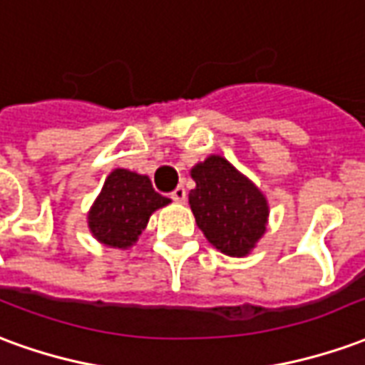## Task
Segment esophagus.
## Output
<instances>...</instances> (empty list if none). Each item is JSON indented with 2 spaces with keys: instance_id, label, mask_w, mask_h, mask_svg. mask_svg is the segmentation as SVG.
<instances>
[{
  "instance_id": "1",
  "label": "esophagus",
  "mask_w": 365,
  "mask_h": 365,
  "mask_svg": "<svg viewBox=\"0 0 365 365\" xmlns=\"http://www.w3.org/2000/svg\"><path fill=\"white\" fill-rule=\"evenodd\" d=\"M170 197L174 199L175 203H185V199H187V193H185V190H183L182 185L180 187H175L174 191H172V195Z\"/></svg>"
}]
</instances>
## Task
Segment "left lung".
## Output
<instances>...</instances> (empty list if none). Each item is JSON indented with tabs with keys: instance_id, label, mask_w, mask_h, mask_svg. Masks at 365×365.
<instances>
[{
	"instance_id": "left-lung-1",
	"label": "left lung",
	"mask_w": 365,
	"mask_h": 365,
	"mask_svg": "<svg viewBox=\"0 0 365 365\" xmlns=\"http://www.w3.org/2000/svg\"><path fill=\"white\" fill-rule=\"evenodd\" d=\"M191 178L195 190L190 191V207L207 240L232 258L250 254L268 225L264 193L217 154L191 168Z\"/></svg>"
}]
</instances>
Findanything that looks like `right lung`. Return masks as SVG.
I'll return each mask as SVG.
<instances>
[{"instance_id":"add662e5","label":"right lung","mask_w":365,"mask_h":365,"mask_svg":"<svg viewBox=\"0 0 365 365\" xmlns=\"http://www.w3.org/2000/svg\"><path fill=\"white\" fill-rule=\"evenodd\" d=\"M168 203L170 199L154 191L148 175L117 168L91 205L88 227L101 245L125 250L143 235L150 215Z\"/></svg>"}]
</instances>
